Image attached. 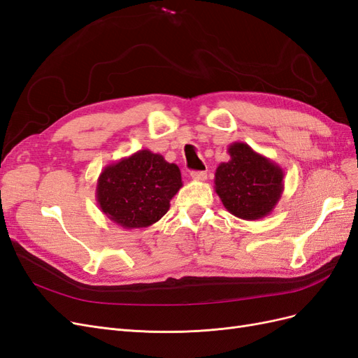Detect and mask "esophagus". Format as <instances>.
Wrapping results in <instances>:
<instances>
[{"label": "esophagus", "mask_w": 358, "mask_h": 358, "mask_svg": "<svg viewBox=\"0 0 358 358\" xmlns=\"http://www.w3.org/2000/svg\"><path fill=\"white\" fill-rule=\"evenodd\" d=\"M191 178L194 180H206V179H208V173H206V171H191Z\"/></svg>", "instance_id": "34e87169"}]
</instances>
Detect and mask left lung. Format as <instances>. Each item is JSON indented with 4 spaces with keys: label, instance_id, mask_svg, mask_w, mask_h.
I'll return each instance as SVG.
<instances>
[{
    "label": "left lung",
    "instance_id": "left-lung-1",
    "mask_svg": "<svg viewBox=\"0 0 358 358\" xmlns=\"http://www.w3.org/2000/svg\"><path fill=\"white\" fill-rule=\"evenodd\" d=\"M230 159L215 171V192L224 208L241 220H262L284 192V170L242 142L229 146Z\"/></svg>",
    "mask_w": 358,
    "mask_h": 358
}]
</instances>
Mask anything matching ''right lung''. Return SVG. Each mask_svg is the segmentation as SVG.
Listing matches in <instances>:
<instances>
[{
	"label": "right lung",
	"instance_id": "right-lung-1",
	"mask_svg": "<svg viewBox=\"0 0 358 358\" xmlns=\"http://www.w3.org/2000/svg\"><path fill=\"white\" fill-rule=\"evenodd\" d=\"M180 188L179 167L142 149L104 167L95 197L101 212L122 229H145L167 213Z\"/></svg>",
	"mask_w": 358,
	"mask_h": 358
}]
</instances>
